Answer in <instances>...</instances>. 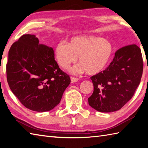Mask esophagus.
I'll return each instance as SVG.
<instances>
[{"mask_svg":"<svg viewBox=\"0 0 148 148\" xmlns=\"http://www.w3.org/2000/svg\"><path fill=\"white\" fill-rule=\"evenodd\" d=\"M71 83H75V82H77V81H78V79L76 77H71Z\"/></svg>","mask_w":148,"mask_h":148,"instance_id":"esophagus-1","label":"esophagus"}]
</instances>
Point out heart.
<instances>
[{"label":"heart","mask_w":148,"mask_h":148,"mask_svg":"<svg viewBox=\"0 0 148 148\" xmlns=\"http://www.w3.org/2000/svg\"><path fill=\"white\" fill-rule=\"evenodd\" d=\"M113 53V46L108 40L91 36H76L69 43L60 42L55 46V57L63 69H68L79 58V65L71 69L73 73L95 75L108 65Z\"/></svg>","instance_id":"heart-1"}]
</instances>
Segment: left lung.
Instances as JSON below:
<instances>
[{
    "instance_id": "8db88e82",
    "label": "left lung",
    "mask_w": 148,
    "mask_h": 148,
    "mask_svg": "<svg viewBox=\"0 0 148 148\" xmlns=\"http://www.w3.org/2000/svg\"><path fill=\"white\" fill-rule=\"evenodd\" d=\"M143 71L139 47L131 45L119 49L106 69L91 77L93 92L88 98L89 105L102 112L120 109L133 97Z\"/></svg>"
}]
</instances>
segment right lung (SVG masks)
Wrapping results in <instances>:
<instances>
[{
  "instance_id": "1",
  "label": "right lung",
  "mask_w": 148,
  "mask_h": 148,
  "mask_svg": "<svg viewBox=\"0 0 148 148\" xmlns=\"http://www.w3.org/2000/svg\"><path fill=\"white\" fill-rule=\"evenodd\" d=\"M39 42L36 36L25 34L12 44L6 74L10 89L22 104L46 112L60 103L71 79L60 69L53 49Z\"/></svg>"
}]
</instances>
